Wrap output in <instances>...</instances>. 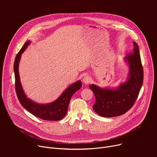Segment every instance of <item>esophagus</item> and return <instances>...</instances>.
Returning a JSON list of instances; mask_svg holds the SVG:
<instances>
[{"instance_id":"1","label":"esophagus","mask_w":157,"mask_h":157,"mask_svg":"<svg viewBox=\"0 0 157 157\" xmlns=\"http://www.w3.org/2000/svg\"><path fill=\"white\" fill-rule=\"evenodd\" d=\"M91 81V78L89 76H85L82 79V82L84 84H88Z\"/></svg>"}]
</instances>
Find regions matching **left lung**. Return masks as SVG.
I'll return each instance as SVG.
<instances>
[{"instance_id": "8db88e82", "label": "left lung", "mask_w": 157, "mask_h": 157, "mask_svg": "<svg viewBox=\"0 0 157 157\" xmlns=\"http://www.w3.org/2000/svg\"><path fill=\"white\" fill-rule=\"evenodd\" d=\"M133 43V53L124 58L129 67L125 82L115 89L101 88L95 84L89 86L96 98L93 109L100 116L113 117L121 116L130 109L137 100L143 84L144 71L139 47L135 41Z\"/></svg>"}]
</instances>
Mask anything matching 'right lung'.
Returning <instances> with one entry per match:
<instances>
[{"label": "right lung", "instance_id": "right-lung-1", "mask_svg": "<svg viewBox=\"0 0 157 157\" xmlns=\"http://www.w3.org/2000/svg\"><path fill=\"white\" fill-rule=\"evenodd\" d=\"M30 43V41L25 43L20 52L17 53L13 64V70L15 79V90L17 98L21 105L33 116L46 121H59L67 114L68 105L72 96L81 87V81H77L66 88L61 95L55 101L47 104H38L29 99L24 93L21 84L18 64L21 54Z\"/></svg>", "mask_w": 157, "mask_h": 157}]
</instances>
